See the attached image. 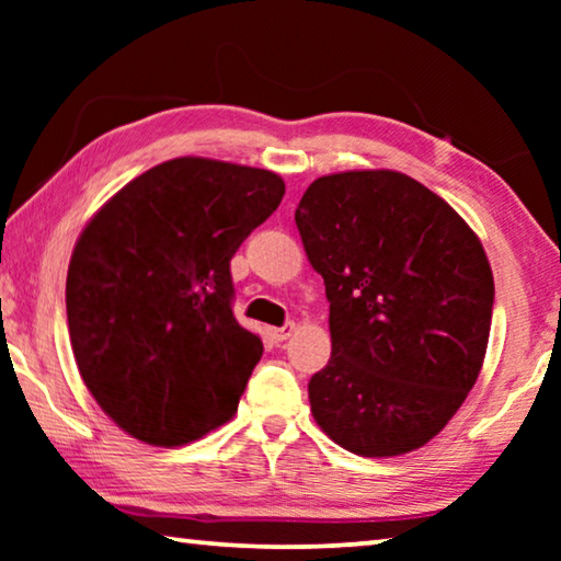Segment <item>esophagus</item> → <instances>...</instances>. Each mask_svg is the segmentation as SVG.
Masks as SVG:
<instances>
[{
  "label": "esophagus",
  "mask_w": 561,
  "mask_h": 561,
  "mask_svg": "<svg viewBox=\"0 0 561 561\" xmlns=\"http://www.w3.org/2000/svg\"><path fill=\"white\" fill-rule=\"evenodd\" d=\"M294 331H297V324L294 321H287V324L279 327V329H272V339L274 341H287Z\"/></svg>",
  "instance_id": "34e87169"
}]
</instances>
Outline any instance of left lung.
<instances>
[{
  "mask_svg": "<svg viewBox=\"0 0 561 561\" xmlns=\"http://www.w3.org/2000/svg\"><path fill=\"white\" fill-rule=\"evenodd\" d=\"M294 220L329 299L314 421L364 458L421 448L468 398L488 351L495 282L478 234L396 170L319 178Z\"/></svg>",
  "mask_w": 561,
  "mask_h": 561,
  "instance_id": "1",
  "label": "left lung"
}]
</instances>
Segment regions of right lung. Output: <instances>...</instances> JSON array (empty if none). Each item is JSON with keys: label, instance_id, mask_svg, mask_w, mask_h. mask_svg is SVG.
I'll list each match as a JSON object with an SVG mask.
<instances>
[{"label": "right lung", "instance_id": "obj_1", "mask_svg": "<svg viewBox=\"0 0 561 561\" xmlns=\"http://www.w3.org/2000/svg\"><path fill=\"white\" fill-rule=\"evenodd\" d=\"M282 197L270 170L175 158L81 232L66 277L73 358L133 438L175 448L234 415L264 348L232 314L230 260Z\"/></svg>", "mask_w": 561, "mask_h": 561}]
</instances>
